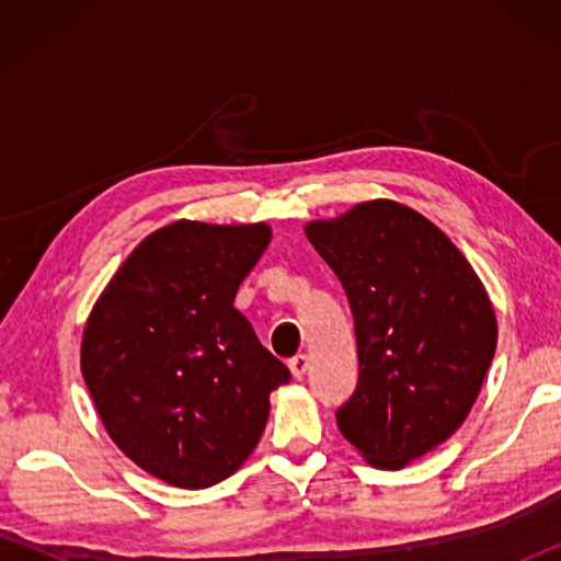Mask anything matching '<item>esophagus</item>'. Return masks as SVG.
Here are the masks:
<instances>
[{
  "label": "esophagus",
  "instance_id": "34e87169",
  "mask_svg": "<svg viewBox=\"0 0 561 561\" xmlns=\"http://www.w3.org/2000/svg\"><path fill=\"white\" fill-rule=\"evenodd\" d=\"M289 371H291V376H294V378H304V374L309 371V358L304 356V354L294 356V358L289 360Z\"/></svg>",
  "mask_w": 561,
  "mask_h": 561
}]
</instances>
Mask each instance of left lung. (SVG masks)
Segmentation results:
<instances>
[{
    "instance_id": "obj_1",
    "label": "left lung",
    "mask_w": 561,
    "mask_h": 561,
    "mask_svg": "<svg viewBox=\"0 0 561 561\" xmlns=\"http://www.w3.org/2000/svg\"><path fill=\"white\" fill-rule=\"evenodd\" d=\"M304 232L344 284L356 327L358 386L339 431L368 465L401 470L478 401L497 346L485 284L440 227L396 201L358 203Z\"/></svg>"
}]
</instances>
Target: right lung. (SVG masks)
<instances>
[{"instance_id":"1","label":"right lung","mask_w":561,"mask_h":561,"mask_svg":"<svg viewBox=\"0 0 561 561\" xmlns=\"http://www.w3.org/2000/svg\"><path fill=\"white\" fill-rule=\"evenodd\" d=\"M272 240L267 222L175 220L133 250L93 304L83 381L121 453L173 488L230 478L257 448L289 368L234 294Z\"/></svg>"}]
</instances>
